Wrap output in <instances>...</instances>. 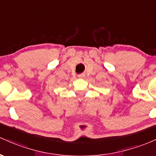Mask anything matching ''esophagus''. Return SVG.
I'll return each instance as SVG.
<instances>
[{"label":"esophagus","mask_w":156,"mask_h":156,"mask_svg":"<svg viewBox=\"0 0 156 156\" xmlns=\"http://www.w3.org/2000/svg\"><path fill=\"white\" fill-rule=\"evenodd\" d=\"M79 78H85V74L84 73H81V74L78 75Z\"/></svg>","instance_id":"obj_1"}]
</instances>
